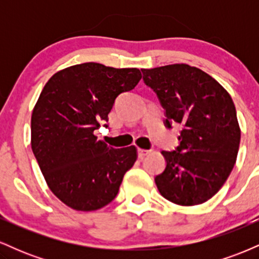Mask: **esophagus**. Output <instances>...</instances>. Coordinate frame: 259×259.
<instances>
[{"label":"esophagus","mask_w":259,"mask_h":259,"mask_svg":"<svg viewBox=\"0 0 259 259\" xmlns=\"http://www.w3.org/2000/svg\"><path fill=\"white\" fill-rule=\"evenodd\" d=\"M147 154H148L147 150H144V148H139V150H138V156H139L140 159H142L145 156H147Z\"/></svg>","instance_id":"esophagus-1"}]
</instances>
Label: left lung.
Listing matches in <instances>:
<instances>
[{"instance_id": "8db88e82", "label": "left lung", "mask_w": 259, "mask_h": 259, "mask_svg": "<svg viewBox=\"0 0 259 259\" xmlns=\"http://www.w3.org/2000/svg\"><path fill=\"white\" fill-rule=\"evenodd\" d=\"M141 72L165 109V126H183L177 150L162 151L167 165L154 179L158 191L179 206L203 203L224 185L239 152L241 130L231 96L214 78L189 64Z\"/></svg>"}]
</instances>
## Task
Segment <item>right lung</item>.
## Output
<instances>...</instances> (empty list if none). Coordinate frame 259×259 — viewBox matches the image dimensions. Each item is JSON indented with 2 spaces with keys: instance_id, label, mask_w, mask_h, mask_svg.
<instances>
[{
  "instance_id": "add662e5",
  "label": "right lung",
  "mask_w": 259,
  "mask_h": 259,
  "mask_svg": "<svg viewBox=\"0 0 259 259\" xmlns=\"http://www.w3.org/2000/svg\"><path fill=\"white\" fill-rule=\"evenodd\" d=\"M141 78L138 68L89 62L59 70L44 86L31 114V148L50 190L68 207L90 212L117 196L138 150L113 148L94 132L118 95Z\"/></svg>"
}]
</instances>
